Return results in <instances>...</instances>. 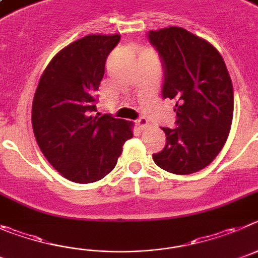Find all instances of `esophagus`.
<instances>
[{"mask_svg": "<svg viewBox=\"0 0 258 258\" xmlns=\"http://www.w3.org/2000/svg\"><path fill=\"white\" fill-rule=\"evenodd\" d=\"M136 126L139 127V128H146V127L149 126V123H148V119H146V118H144V117H141L140 119H138L136 120Z\"/></svg>", "mask_w": 258, "mask_h": 258, "instance_id": "esophagus-1", "label": "esophagus"}]
</instances>
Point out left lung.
<instances>
[{
	"label": "left lung",
	"instance_id": "obj_1",
	"mask_svg": "<svg viewBox=\"0 0 258 258\" xmlns=\"http://www.w3.org/2000/svg\"><path fill=\"white\" fill-rule=\"evenodd\" d=\"M164 71L162 96L176 101V128L163 127L166 146L153 154L167 172H198L221 152L234 112L233 83L220 52L180 27L148 33Z\"/></svg>",
	"mask_w": 258,
	"mask_h": 258
}]
</instances>
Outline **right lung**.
Returning <instances> with one entry per match:
<instances>
[{
    "mask_svg": "<svg viewBox=\"0 0 258 258\" xmlns=\"http://www.w3.org/2000/svg\"><path fill=\"white\" fill-rule=\"evenodd\" d=\"M119 34H90L60 50L43 71L32 104L39 149L62 177L89 184L105 177L132 138V122L96 112V91Z\"/></svg>",
    "mask_w": 258,
    "mask_h": 258,
    "instance_id": "add662e5",
    "label": "right lung"
}]
</instances>
